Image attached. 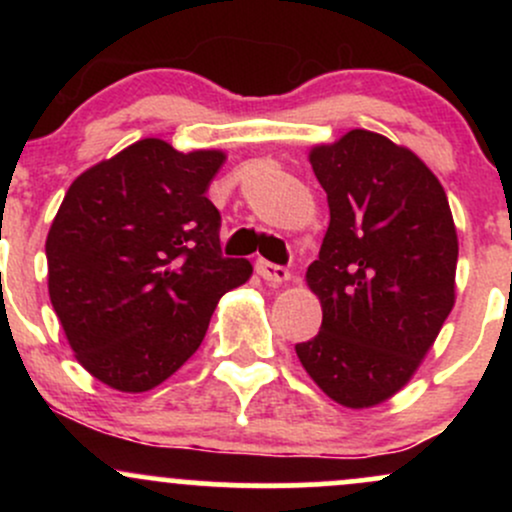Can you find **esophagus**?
I'll list each match as a JSON object with an SVG mask.
<instances>
[{"mask_svg":"<svg viewBox=\"0 0 512 512\" xmlns=\"http://www.w3.org/2000/svg\"><path fill=\"white\" fill-rule=\"evenodd\" d=\"M255 269H257V274H260L262 279L267 281V284H284V281L291 279L289 269L279 267V264H272L267 260H257Z\"/></svg>","mask_w":512,"mask_h":512,"instance_id":"34e87169","label":"esophagus"}]
</instances>
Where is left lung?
Wrapping results in <instances>:
<instances>
[{
	"mask_svg": "<svg viewBox=\"0 0 512 512\" xmlns=\"http://www.w3.org/2000/svg\"><path fill=\"white\" fill-rule=\"evenodd\" d=\"M310 166L330 226L305 274L322 325L296 354L327 397L368 409L409 383L455 305V221L436 175L383 134L351 129Z\"/></svg>",
	"mask_w": 512,
	"mask_h": 512,
	"instance_id": "obj_1",
	"label": "left lung"
}]
</instances>
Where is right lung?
Wrapping results in <instances>:
<instances>
[{"label": "right lung", "instance_id": "add662e5", "mask_svg": "<svg viewBox=\"0 0 512 512\" xmlns=\"http://www.w3.org/2000/svg\"><path fill=\"white\" fill-rule=\"evenodd\" d=\"M226 154L142 139L81 173L52 221L48 291L76 361L120 392L161 385L252 264L223 257L209 182Z\"/></svg>", "mask_w": 512, "mask_h": 512}]
</instances>
